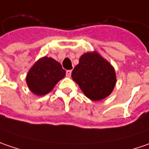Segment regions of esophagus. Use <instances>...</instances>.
<instances>
[{"mask_svg":"<svg viewBox=\"0 0 149 149\" xmlns=\"http://www.w3.org/2000/svg\"><path fill=\"white\" fill-rule=\"evenodd\" d=\"M66 73H67V77H71V75H72V70H68Z\"/></svg>","mask_w":149,"mask_h":149,"instance_id":"obj_1","label":"esophagus"}]
</instances>
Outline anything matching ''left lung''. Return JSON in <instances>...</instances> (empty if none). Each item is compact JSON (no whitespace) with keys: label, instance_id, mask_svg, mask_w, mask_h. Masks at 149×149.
Wrapping results in <instances>:
<instances>
[{"label":"left lung","instance_id":"8db88e82","mask_svg":"<svg viewBox=\"0 0 149 149\" xmlns=\"http://www.w3.org/2000/svg\"><path fill=\"white\" fill-rule=\"evenodd\" d=\"M72 77L84 95L93 101L108 97L117 82L113 67L96 51L81 56L79 63L72 72Z\"/></svg>","mask_w":149,"mask_h":149}]
</instances>
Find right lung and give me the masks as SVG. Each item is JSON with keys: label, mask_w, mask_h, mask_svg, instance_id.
<instances>
[{"label": "right lung", "mask_w": 149, "mask_h": 149, "mask_svg": "<svg viewBox=\"0 0 149 149\" xmlns=\"http://www.w3.org/2000/svg\"><path fill=\"white\" fill-rule=\"evenodd\" d=\"M65 76L66 71L59 62L52 57L43 56L31 68L26 81L31 93L43 96L49 93Z\"/></svg>", "instance_id": "right-lung-1"}]
</instances>
